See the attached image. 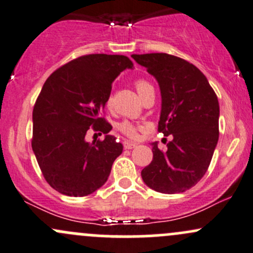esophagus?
<instances>
[{
	"label": "esophagus",
	"mask_w": 253,
	"mask_h": 253,
	"mask_svg": "<svg viewBox=\"0 0 253 253\" xmlns=\"http://www.w3.org/2000/svg\"><path fill=\"white\" fill-rule=\"evenodd\" d=\"M124 147L126 148V149H133V148L137 147L136 143H132V142H128V141H125L124 142Z\"/></svg>",
	"instance_id": "esophagus-1"
}]
</instances>
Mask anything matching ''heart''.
<instances>
[{"label": "heart", "instance_id": "obj_1", "mask_svg": "<svg viewBox=\"0 0 253 253\" xmlns=\"http://www.w3.org/2000/svg\"><path fill=\"white\" fill-rule=\"evenodd\" d=\"M150 86L152 85H150L147 81H143V79H138V81L136 82V89L137 91H138V94H142L143 91L147 90V89L150 88ZM110 103L111 100L109 99L108 105H110ZM117 127H119V129L122 132V133L126 134V136L129 137V138H136L137 137V128L131 124V122L124 121L121 122V124L117 125Z\"/></svg>", "mask_w": 253, "mask_h": 253}]
</instances>
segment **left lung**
Masks as SVG:
<instances>
[{
	"label": "left lung",
	"instance_id": "obj_1",
	"mask_svg": "<svg viewBox=\"0 0 253 253\" xmlns=\"http://www.w3.org/2000/svg\"><path fill=\"white\" fill-rule=\"evenodd\" d=\"M131 57L157 79L162 95L158 129L172 136L165 152L152 143L153 160L142 178L157 192H185L205 176L218 144V98L206 76L182 58L168 53Z\"/></svg>",
	"mask_w": 253,
	"mask_h": 253
}]
</instances>
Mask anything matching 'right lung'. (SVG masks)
Masks as SVG:
<instances>
[{"mask_svg": "<svg viewBox=\"0 0 253 253\" xmlns=\"http://www.w3.org/2000/svg\"><path fill=\"white\" fill-rule=\"evenodd\" d=\"M127 68L133 63L126 56H82L56 70L42 85L33 110L32 147L45 180L57 192L83 197L108 181L124 147L108 134L112 127L100 112L112 82ZM90 126L106 134L103 141H85Z\"/></svg>", "mask_w": 253, "mask_h": 253, "instance_id": "right-lung-1", "label": "right lung"}]
</instances>
